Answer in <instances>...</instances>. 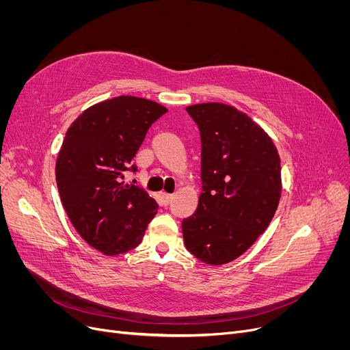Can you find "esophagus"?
<instances>
[{
  "label": "esophagus",
  "mask_w": 350,
  "mask_h": 350,
  "mask_svg": "<svg viewBox=\"0 0 350 350\" xmlns=\"http://www.w3.org/2000/svg\"><path fill=\"white\" fill-rule=\"evenodd\" d=\"M161 200H163L164 206H169V204H170V201L173 200V194H169V193H161Z\"/></svg>",
  "instance_id": "obj_1"
}]
</instances>
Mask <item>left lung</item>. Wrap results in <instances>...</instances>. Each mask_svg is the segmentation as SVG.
Instances as JSON below:
<instances>
[{"instance_id":"obj_1","label":"left lung","mask_w":350,"mask_h":350,"mask_svg":"<svg viewBox=\"0 0 350 350\" xmlns=\"http://www.w3.org/2000/svg\"><path fill=\"white\" fill-rule=\"evenodd\" d=\"M201 139V194L181 221L186 248L206 264L244 254L269 226L281 197L277 147L250 116L224 103L187 107Z\"/></svg>"}]
</instances>
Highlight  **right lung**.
Returning <instances> with one entry per match:
<instances>
[{
  "mask_svg": "<svg viewBox=\"0 0 350 350\" xmlns=\"http://www.w3.org/2000/svg\"><path fill=\"white\" fill-rule=\"evenodd\" d=\"M164 106L118 96L86 109L72 123L58 154L57 185L70 223L83 240L105 255L136 248L157 203L142 187L124 185L126 172Z\"/></svg>",
  "mask_w": 350,
  "mask_h": 350,
  "instance_id": "right-lung-1",
  "label": "right lung"
}]
</instances>
